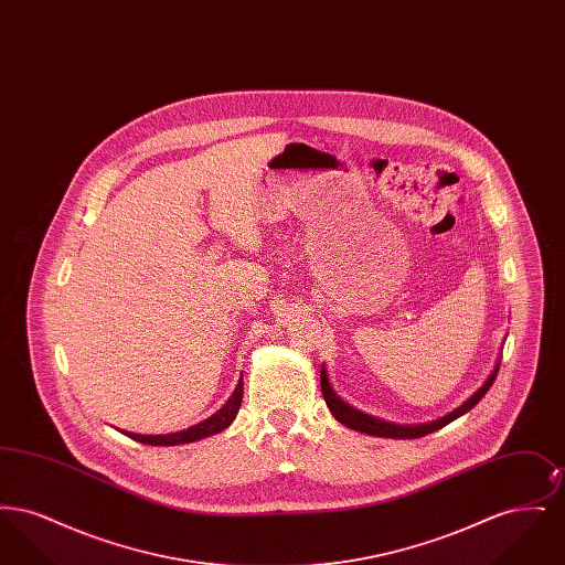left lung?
<instances>
[{
  "label": "left lung",
  "mask_w": 565,
  "mask_h": 565,
  "mask_svg": "<svg viewBox=\"0 0 565 565\" xmlns=\"http://www.w3.org/2000/svg\"><path fill=\"white\" fill-rule=\"evenodd\" d=\"M498 369H500V362L495 364V369L491 371V375L487 376V381H484L483 385H481L466 403L461 404V406H457L456 411H451L449 415H445V417H440V419H436V422L419 424V426H398V424H390V422H381V419H376V417H371V415H366V413L353 408L350 404L343 403V401L334 394V390H332V385H330V381H328V375H326V369H323V366L320 379H322L323 401L328 404L330 413H332L343 426H348L351 430L371 434V436H381V438H422V436H426V434H431V431L445 428L447 424H451L454 419L461 417L463 413H468L472 406H477L484 394L489 392V387L493 385L495 375H498Z\"/></svg>",
  "instance_id": "left-lung-1"
}]
</instances>
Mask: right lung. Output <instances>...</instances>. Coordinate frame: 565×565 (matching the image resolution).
Instances as JSON below:
<instances>
[{
	"label": "right lung",
	"instance_id": "right-lung-1",
	"mask_svg": "<svg viewBox=\"0 0 565 565\" xmlns=\"http://www.w3.org/2000/svg\"><path fill=\"white\" fill-rule=\"evenodd\" d=\"M243 398V376L233 392V396L222 404L220 411H215L212 417L203 419L201 424L196 426H190L189 430L171 431V434H159V436H152V434H134V431H122L127 434L129 438H134L137 443H143V445H154V447H173V445H186V443H194V440H201V438H207V436H214L217 431L226 430L233 419L237 417L239 413V406H242Z\"/></svg>",
	"mask_w": 565,
	"mask_h": 565
}]
</instances>
